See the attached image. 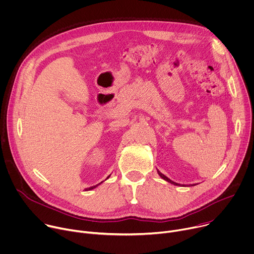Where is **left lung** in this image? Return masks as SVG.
Returning a JSON list of instances; mask_svg holds the SVG:
<instances>
[{"label":"left lung","instance_id":"1","mask_svg":"<svg viewBox=\"0 0 254 254\" xmlns=\"http://www.w3.org/2000/svg\"><path fill=\"white\" fill-rule=\"evenodd\" d=\"M157 173L159 174V176L162 178V179H164L165 181H167V182H169V183H171V184H173V185H179L178 183H176V182H174V181H172V180H170L168 177H166L164 174H162L158 169H157Z\"/></svg>","mask_w":254,"mask_h":254}]
</instances>
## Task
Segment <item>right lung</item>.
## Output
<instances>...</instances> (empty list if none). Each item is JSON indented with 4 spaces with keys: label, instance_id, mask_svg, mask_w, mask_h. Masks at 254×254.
Wrapping results in <instances>:
<instances>
[{
    "label": "right lung",
    "instance_id": "add662e5",
    "mask_svg": "<svg viewBox=\"0 0 254 254\" xmlns=\"http://www.w3.org/2000/svg\"><path fill=\"white\" fill-rule=\"evenodd\" d=\"M109 177H110V175H109V176H108V177H107V178H109ZM101 183H102V182H101ZM101 183H99V184H101ZM99 184H98V185H99ZM98 185H95V186H92V187H89V188H87V189H86V190H92V189H94V188H96V187H97V186H98Z\"/></svg>",
    "mask_w": 254,
    "mask_h": 254
}]
</instances>
